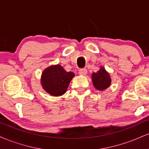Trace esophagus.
<instances>
[{
  "mask_svg": "<svg viewBox=\"0 0 149 149\" xmlns=\"http://www.w3.org/2000/svg\"><path fill=\"white\" fill-rule=\"evenodd\" d=\"M87 73H88V71H87L86 69H80L79 71V74L81 75V76H85L87 74Z\"/></svg>",
  "mask_w": 149,
  "mask_h": 149,
  "instance_id": "obj_1",
  "label": "esophagus"
}]
</instances>
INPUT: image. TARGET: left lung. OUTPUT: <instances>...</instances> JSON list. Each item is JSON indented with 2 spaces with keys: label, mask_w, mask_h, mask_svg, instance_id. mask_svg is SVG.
<instances>
[{
  "label": "left lung",
  "mask_w": 149,
  "mask_h": 149,
  "mask_svg": "<svg viewBox=\"0 0 149 149\" xmlns=\"http://www.w3.org/2000/svg\"><path fill=\"white\" fill-rule=\"evenodd\" d=\"M91 78L94 87L100 91H104L111 84L110 74L104 66H100L96 73H92Z\"/></svg>",
  "instance_id": "8db88e82"
}]
</instances>
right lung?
<instances>
[{"instance_id":"obj_1","label":"right lung","mask_w":149,"mask_h":149,"mask_svg":"<svg viewBox=\"0 0 149 149\" xmlns=\"http://www.w3.org/2000/svg\"><path fill=\"white\" fill-rule=\"evenodd\" d=\"M74 73L67 72L61 65H51L42 71L40 83L46 92L53 97H59L67 91Z\"/></svg>"}]
</instances>
